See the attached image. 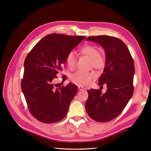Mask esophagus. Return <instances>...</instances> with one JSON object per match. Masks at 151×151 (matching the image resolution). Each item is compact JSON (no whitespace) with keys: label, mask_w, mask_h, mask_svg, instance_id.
Masks as SVG:
<instances>
[{"label":"esophagus","mask_w":151,"mask_h":151,"mask_svg":"<svg viewBox=\"0 0 151 151\" xmlns=\"http://www.w3.org/2000/svg\"><path fill=\"white\" fill-rule=\"evenodd\" d=\"M84 88V87L83 86H78V89L79 90V91H82V90H83Z\"/></svg>","instance_id":"obj_1"}]
</instances>
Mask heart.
<instances>
[{
  "label": "heart",
  "instance_id": "heart-1",
  "mask_svg": "<svg viewBox=\"0 0 151 151\" xmlns=\"http://www.w3.org/2000/svg\"><path fill=\"white\" fill-rule=\"evenodd\" d=\"M83 55L91 59V65L96 69H101L105 65V58L100 54L99 49L92 45H86L81 49ZM66 63L70 69H74L76 65V56L74 51L68 53L66 57ZM94 77V74L91 72L78 70L72 74L71 80L76 84L79 85L89 84Z\"/></svg>",
  "mask_w": 151,
  "mask_h": 151
}]
</instances>
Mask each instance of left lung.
<instances>
[{"label": "left lung", "instance_id": "1", "mask_svg": "<svg viewBox=\"0 0 151 151\" xmlns=\"http://www.w3.org/2000/svg\"><path fill=\"white\" fill-rule=\"evenodd\" d=\"M88 41L99 43L106 56L104 68L98 84H106L107 90H88L86 110L93 120L106 122L118 116L125 108L134 93V62L124 42L107 35L89 36ZM100 86V87H101Z\"/></svg>", "mask_w": 151, "mask_h": 151}]
</instances>
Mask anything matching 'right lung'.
I'll return each mask as SVG.
<instances>
[{
	"mask_svg": "<svg viewBox=\"0 0 151 151\" xmlns=\"http://www.w3.org/2000/svg\"><path fill=\"white\" fill-rule=\"evenodd\" d=\"M86 38L83 36L49 34L26 57L21 89L29 110L36 119L53 123L66 116L77 87L68 83L57 88L54 82L66 63L68 53Z\"/></svg>",
	"mask_w": 151,
	"mask_h": 151,
	"instance_id": "right-lung-1",
	"label": "right lung"
}]
</instances>
